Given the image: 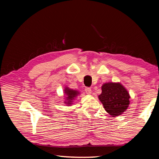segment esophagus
<instances>
[{
	"mask_svg": "<svg viewBox=\"0 0 159 159\" xmlns=\"http://www.w3.org/2000/svg\"><path fill=\"white\" fill-rule=\"evenodd\" d=\"M85 93H87V94H91L92 93V90H91V89L90 88H85Z\"/></svg>",
	"mask_w": 159,
	"mask_h": 159,
	"instance_id": "obj_1",
	"label": "esophagus"
}]
</instances>
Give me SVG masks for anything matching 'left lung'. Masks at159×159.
<instances>
[{"mask_svg":"<svg viewBox=\"0 0 159 159\" xmlns=\"http://www.w3.org/2000/svg\"><path fill=\"white\" fill-rule=\"evenodd\" d=\"M99 99L106 111L113 116H119L124 112L130 103L129 93L119 83L104 84Z\"/></svg>","mask_w":159,"mask_h":159,"instance_id":"1","label":"left lung"}]
</instances>
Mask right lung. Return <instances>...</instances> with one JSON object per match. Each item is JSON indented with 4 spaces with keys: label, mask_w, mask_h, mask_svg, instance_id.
<instances>
[{
    "label": "right lung",
    "mask_w": 159,
    "mask_h": 159,
    "mask_svg": "<svg viewBox=\"0 0 159 159\" xmlns=\"http://www.w3.org/2000/svg\"><path fill=\"white\" fill-rule=\"evenodd\" d=\"M65 91V94L66 95V100L68 101L67 102V104H71V102H72V99H73L74 98H76V97L79 95V92L76 90H71V89H69V88H66V90H64Z\"/></svg>",
    "instance_id": "obj_1"
}]
</instances>
